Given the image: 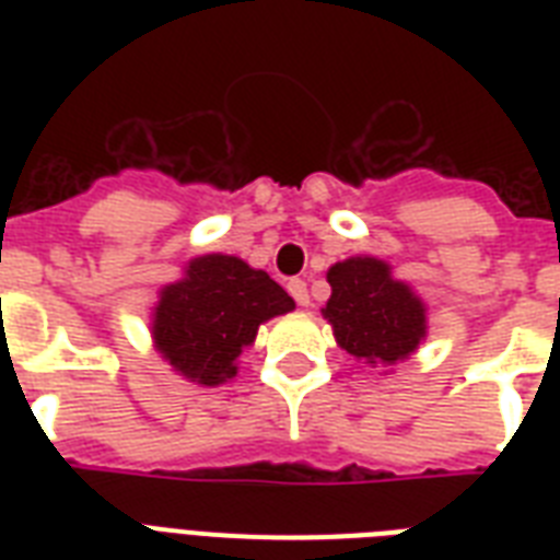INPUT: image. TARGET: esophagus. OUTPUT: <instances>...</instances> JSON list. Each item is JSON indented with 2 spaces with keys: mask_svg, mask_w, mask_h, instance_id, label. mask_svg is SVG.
<instances>
[{
  "mask_svg": "<svg viewBox=\"0 0 560 560\" xmlns=\"http://www.w3.org/2000/svg\"><path fill=\"white\" fill-rule=\"evenodd\" d=\"M288 290H290V296L296 299V305L307 307L311 305V296H307V284L302 279H290L288 281Z\"/></svg>",
  "mask_w": 560,
  "mask_h": 560,
  "instance_id": "34e87169",
  "label": "esophagus"
}]
</instances>
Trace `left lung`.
<instances>
[{
	"mask_svg": "<svg viewBox=\"0 0 560 560\" xmlns=\"http://www.w3.org/2000/svg\"><path fill=\"white\" fill-rule=\"evenodd\" d=\"M331 299L325 319L342 349L366 363H398L427 331L424 305L377 258H349L328 270Z\"/></svg>",
	"mask_w": 560,
	"mask_h": 560,
	"instance_id": "1",
	"label": "left lung"
}]
</instances>
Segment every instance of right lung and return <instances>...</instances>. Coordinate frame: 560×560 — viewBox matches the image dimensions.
I'll use <instances>...</instances> for the list:
<instances>
[{
    "instance_id": "add662e5",
    "label": "right lung",
    "mask_w": 560,
    "mask_h": 560,
    "mask_svg": "<svg viewBox=\"0 0 560 560\" xmlns=\"http://www.w3.org/2000/svg\"><path fill=\"white\" fill-rule=\"evenodd\" d=\"M293 311V299L264 270L232 255H202L186 279L162 290L153 340L179 374L202 386L235 377L241 349L253 346L258 325Z\"/></svg>"
}]
</instances>
